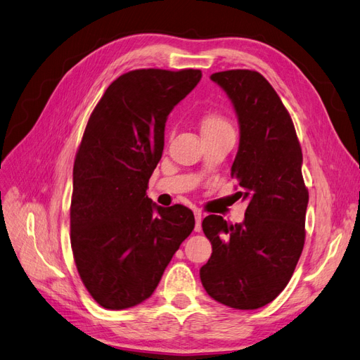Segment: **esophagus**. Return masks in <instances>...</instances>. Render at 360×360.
Wrapping results in <instances>:
<instances>
[{
	"mask_svg": "<svg viewBox=\"0 0 360 360\" xmlns=\"http://www.w3.org/2000/svg\"><path fill=\"white\" fill-rule=\"evenodd\" d=\"M194 218H195L194 230H195V231H200V230H202V219H203L202 212H200V211H194Z\"/></svg>",
	"mask_w": 360,
	"mask_h": 360,
	"instance_id": "esophagus-1",
	"label": "esophagus"
}]
</instances>
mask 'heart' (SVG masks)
I'll return each mask as SVG.
<instances>
[{"instance_id":"b5f03b06","label":"heart","mask_w":360,"mask_h":360,"mask_svg":"<svg viewBox=\"0 0 360 360\" xmlns=\"http://www.w3.org/2000/svg\"><path fill=\"white\" fill-rule=\"evenodd\" d=\"M200 130L203 137L206 136H214L219 133H227L233 131V127L224 118L223 115L219 113H206L200 121Z\"/></svg>"}]
</instances>
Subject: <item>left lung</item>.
<instances>
[{
  "label": "left lung",
  "mask_w": 360,
  "mask_h": 360,
  "mask_svg": "<svg viewBox=\"0 0 360 360\" xmlns=\"http://www.w3.org/2000/svg\"><path fill=\"white\" fill-rule=\"evenodd\" d=\"M211 79L238 115L240 137L231 178L248 206L239 224H227L219 215L203 219L212 254L200 280L217 302L257 309L283 292L304 250L308 190L302 149L290 113L259 72L227 70Z\"/></svg>",
  "instance_id": "obj_1"
}]
</instances>
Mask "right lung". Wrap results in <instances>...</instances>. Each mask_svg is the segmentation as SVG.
Listing matches in <instances>:
<instances>
[{"instance_id": "add662e5", "label": "right lung", "mask_w": 360, "mask_h": 360, "mask_svg": "<svg viewBox=\"0 0 360 360\" xmlns=\"http://www.w3.org/2000/svg\"><path fill=\"white\" fill-rule=\"evenodd\" d=\"M200 77L193 68L129 72L88 120L73 167L70 240L80 280L103 308H131L153 295L194 229L187 206H158L146 190L169 113Z\"/></svg>"}]
</instances>
